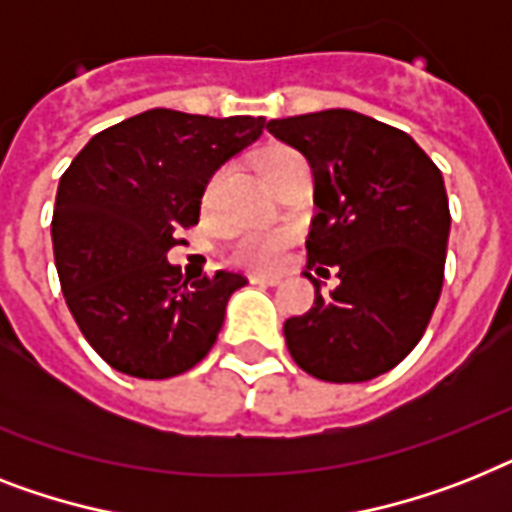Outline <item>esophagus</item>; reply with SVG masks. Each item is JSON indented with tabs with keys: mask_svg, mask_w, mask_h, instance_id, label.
Returning a JSON list of instances; mask_svg holds the SVG:
<instances>
[{
	"mask_svg": "<svg viewBox=\"0 0 512 512\" xmlns=\"http://www.w3.org/2000/svg\"><path fill=\"white\" fill-rule=\"evenodd\" d=\"M281 278L278 276H249V284H257V286H276Z\"/></svg>",
	"mask_w": 512,
	"mask_h": 512,
	"instance_id": "obj_1",
	"label": "esophagus"
}]
</instances>
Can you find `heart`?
I'll use <instances>...</instances> for the list:
<instances>
[{
	"label": "heart",
	"mask_w": 512,
	"mask_h": 512,
	"mask_svg": "<svg viewBox=\"0 0 512 512\" xmlns=\"http://www.w3.org/2000/svg\"><path fill=\"white\" fill-rule=\"evenodd\" d=\"M305 157L299 155L297 149L284 147V144H273L265 147L260 155L255 157V165L260 170V176L268 186H273L281 176H286L289 170L302 165ZM292 234L284 228H263V231H242L236 234L234 244H231V257L236 263L249 265V268H270L281 260V252L286 249Z\"/></svg>",
	"instance_id": "obj_1"
}]
</instances>
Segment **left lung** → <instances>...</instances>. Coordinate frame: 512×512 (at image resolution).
I'll return each mask as SVG.
<instances>
[{
	"label": "left lung",
	"mask_w": 512,
	"mask_h": 512,
	"mask_svg": "<svg viewBox=\"0 0 512 512\" xmlns=\"http://www.w3.org/2000/svg\"><path fill=\"white\" fill-rule=\"evenodd\" d=\"M265 128L313 168L318 215L307 268L339 278L323 297L321 281L305 273L315 302L284 323L286 347L321 381H371L421 342L442 294L450 239L442 170L413 136L355 110L307 112Z\"/></svg>",
	"instance_id": "left-lung-1"
}]
</instances>
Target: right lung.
<instances>
[{"mask_svg":"<svg viewBox=\"0 0 512 512\" xmlns=\"http://www.w3.org/2000/svg\"><path fill=\"white\" fill-rule=\"evenodd\" d=\"M265 118L141 112L91 136L57 186L54 265L86 342L115 371L170 378L213 350L247 278H184L168 263L178 231L220 165L255 144Z\"/></svg>","mask_w":512,"mask_h":512,"instance_id":"obj_1","label":"right lung"}]
</instances>
